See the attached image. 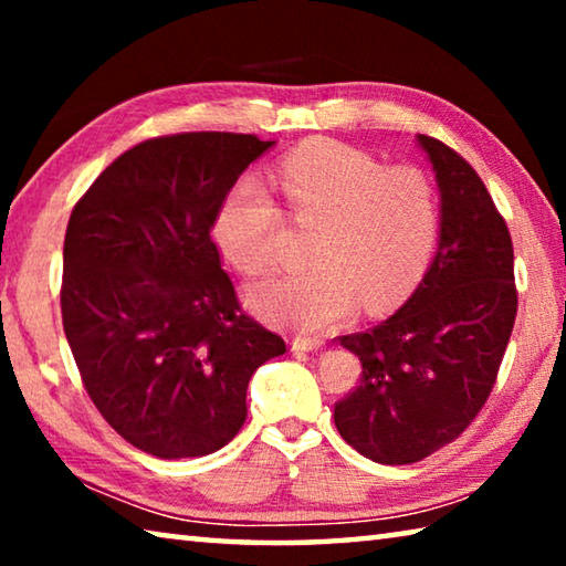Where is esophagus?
Segmentation results:
<instances>
[{"mask_svg":"<svg viewBox=\"0 0 566 566\" xmlns=\"http://www.w3.org/2000/svg\"><path fill=\"white\" fill-rule=\"evenodd\" d=\"M290 349H292L294 354L317 352V349H322V342H314V339H292V342H290Z\"/></svg>","mask_w":566,"mask_h":566,"instance_id":"1","label":"esophagus"}]
</instances>
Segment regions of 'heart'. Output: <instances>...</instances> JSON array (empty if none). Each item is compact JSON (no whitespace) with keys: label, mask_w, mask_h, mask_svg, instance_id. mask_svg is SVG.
<instances>
[{"label":"heart","mask_w":566,"mask_h":566,"mask_svg":"<svg viewBox=\"0 0 566 566\" xmlns=\"http://www.w3.org/2000/svg\"><path fill=\"white\" fill-rule=\"evenodd\" d=\"M276 179L296 222H319L312 270L276 274L249 290V304L276 327L314 337L349 319L364 300L371 312L415 290L439 239V199L417 165L385 167L364 151L304 145L282 159ZM282 212L260 179H239L214 214V239L249 276L274 260Z\"/></svg>","instance_id":"heart-1"}]
</instances>
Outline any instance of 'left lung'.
Returning <instances> with one entry per match:
<instances>
[{"instance_id":"obj_1","label":"left lung","mask_w":566,"mask_h":566,"mask_svg":"<svg viewBox=\"0 0 566 566\" xmlns=\"http://www.w3.org/2000/svg\"><path fill=\"white\" fill-rule=\"evenodd\" d=\"M439 187V247L415 294L347 334L357 389L334 405L342 439L371 462L411 464L464 432L494 387L516 317L514 249L490 191L444 142L417 134Z\"/></svg>"}]
</instances>
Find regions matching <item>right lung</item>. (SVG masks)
<instances>
[{"label": "right lung", "instance_id": "add662e5", "mask_svg": "<svg viewBox=\"0 0 566 566\" xmlns=\"http://www.w3.org/2000/svg\"><path fill=\"white\" fill-rule=\"evenodd\" d=\"M272 145L232 132L147 139L72 209L66 342L99 415L151 457H205L232 442L249 379L286 352L242 312L209 237L222 197Z\"/></svg>", "mask_w": 566, "mask_h": 566}]
</instances>
